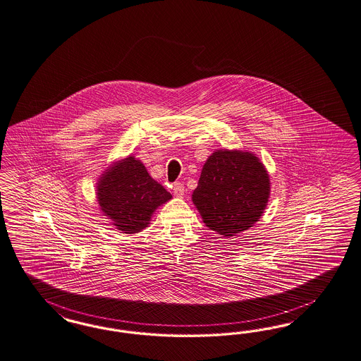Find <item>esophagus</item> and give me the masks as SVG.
Returning <instances> with one entry per match:
<instances>
[{
    "label": "esophagus",
    "mask_w": 361,
    "mask_h": 361,
    "mask_svg": "<svg viewBox=\"0 0 361 361\" xmlns=\"http://www.w3.org/2000/svg\"><path fill=\"white\" fill-rule=\"evenodd\" d=\"M173 193L176 197H183L185 193V188L181 183H174Z\"/></svg>",
    "instance_id": "obj_1"
}]
</instances>
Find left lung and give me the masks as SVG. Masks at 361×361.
I'll list each match as a JSON object with an SVG mask.
<instances>
[{
	"mask_svg": "<svg viewBox=\"0 0 361 361\" xmlns=\"http://www.w3.org/2000/svg\"><path fill=\"white\" fill-rule=\"evenodd\" d=\"M269 193V174L259 157L220 149L204 164L192 201L209 229L232 237L260 220Z\"/></svg>",
	"mask_w": 361,
	"mask_h": 361,
	"instance_id": "obj_1",
	"label": "left lung"
}]
</instances>
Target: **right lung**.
<instances>
[{"mask_svg":"<svg viewBox=\"0 0 361 361\" xmlns=\"http://www.w3.org/2000/svg\"><path fill=\"white\" fill-rule=\"evenodd\" d=\"M171 199L172 195L153 180L144 164L133 156L114 162L97 183L101 212L128 235L147 228L153 212Z\"/></svg>","mask_w":361,"mask_h":361,"instance_id":"1","label":"right lung"}]
</instances>
